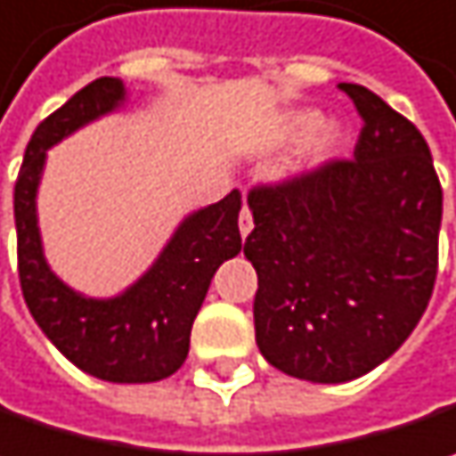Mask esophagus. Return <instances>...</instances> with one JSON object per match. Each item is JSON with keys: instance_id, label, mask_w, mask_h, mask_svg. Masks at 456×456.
Wrapping results in <instances>:
<instances>
[{"instance_id": "obj_1", "label": "esophagus", "mask_w": 456, "mask_h": 456, "mask_svg": "<svg viewBox=\"0 0 456 456\" xmlns=\"http://www.w3.org/2000/svg\"><path fill=\"white\" fill-rule=\"evenodd\" d=\"M251 228H254V217H251V210L243 205V210H240V216H239V231H240V236L246 239L248 233H251Z\"/></svg>"}]
</instances>
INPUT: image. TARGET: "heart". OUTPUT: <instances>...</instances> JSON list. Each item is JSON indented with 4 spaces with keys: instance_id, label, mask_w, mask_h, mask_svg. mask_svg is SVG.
<instances>
[{
    "instance_id": "1",
    "label": "heart",
    "mask_w": 456,
    "mask_h": 456,
    "mask_svg": "<svg viewBox=\"0 0 456 456\" xmlns=\"http://www.w3.org/2000/svg\"><path fill=\"white\" fill-rule=\"evenodd\" d=\"M321 123V115L318 112H310V110H303V112H292L282 126V133L280 138L282 141H300V138H307L315 127ZM341 127L338 126H326L321 127L313 138H310V146H307V156L310 161H326L333 151L341 146Z\"/></svg>"
}]
</instances>
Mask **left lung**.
I'll return each mask as SVG.
<instances>
[{"label":"left lung","mask_w":456,"mask_h":456,"mask_svg":"<svg viewBox=\"0 0 456 456\" xmlns=\"http://www.w3.org/2000/svg\"><path fill=\"white\" fill-rule=\"evenodd\" d=\"M338 89L364 123L354 159L254 187L243 243L259 277V352L326 385L367 375L416 329L442 225V184L419 127L367 86Z\"/></svg>","instance_id":"1"}]
</instances>
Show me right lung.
<instances>
[{
	"mask_svg": "<svg viewBox=\"0 0 456 456\" xmlns=\"http://www.w3.org/2000/svg\"><path fill=\"white\" fill-rule=\"evenodd\" d=\"M123 102L126 84L102 77L35 127L14 182L17 269L35 323L81 372L107 382H159L184 364L210 280L240 251V192L184 217L161 256L123 295L94 300L63 285L43 256L35 213L45 151Z\"/></svg>",
	"mask_w": 456,
	"mask_h": 456,
	"instance_id": "1",
	"label": "right lung"
}]
</instances>
